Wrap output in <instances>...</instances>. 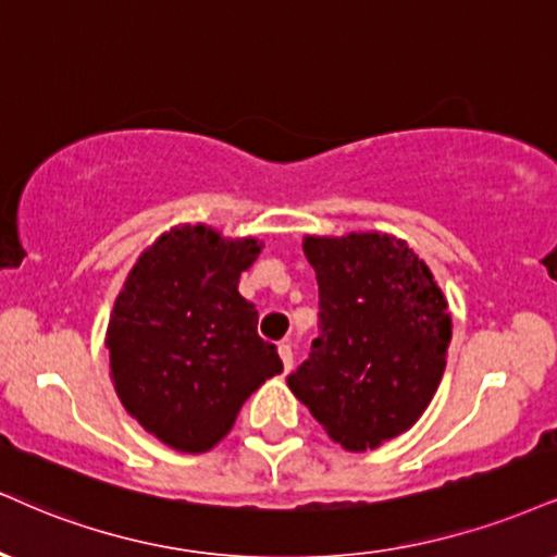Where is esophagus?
Returning a JSON list of instances; mask_svg holds the SVG:
<instances>
[{
	"mask_svg": "<svg viewBox=\"0 0 557 557\" xmlns=\"http://www.w3.org/2000/svg\"><path fill=\"white\" fill-rule=\"evenodd\" d=\"M277 352H280V358H283L285 373H290V368H293V347H290V343H280Z\"/></svg>",
	"mask_w": 557,
	"mask_h": 557,
	"instance_id": "obj_1",
	"label": "esophagus"
}]
</instances>
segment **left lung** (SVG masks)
I'll list each match as a JSON object with an SVG mask.
<instances>
[{"label":"left lung","instance_id":"obj_1","mask_svg":"<svg viewBox=\"0 0 557 557\" xmlns=\"http://www.w3.org/2000/svg\"><path fill=\"white\" fill-rule=\"evenodd\" d=\"M319 337L287 386L347 451L410 431L431 405L451 343L431 267L388 233L306 236Z\"/></svg>","mask_w":557,"mask_h":557}]
</instances>
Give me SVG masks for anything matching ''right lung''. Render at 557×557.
Masks as SVG:
<instances>
[{
    "label": "right lung",
    "mask_w": 557,
    "mask_h": 557,
    "mask_svg": "<svg viewBox=\"0 0 557 557\" xmlns=\"http://www.w3.org/2000/svg\"><path fill=\"white\" fill-rule=\"evenodd\" d=\"M264 249L214 227L176 225L147 246L113 304L106 347L124 410L160 444L205 454L240 407L283 371L257 334L259 311L238 293Z\"/></svg>",
    "instance_id": "add662e5"
}]
</instances>
